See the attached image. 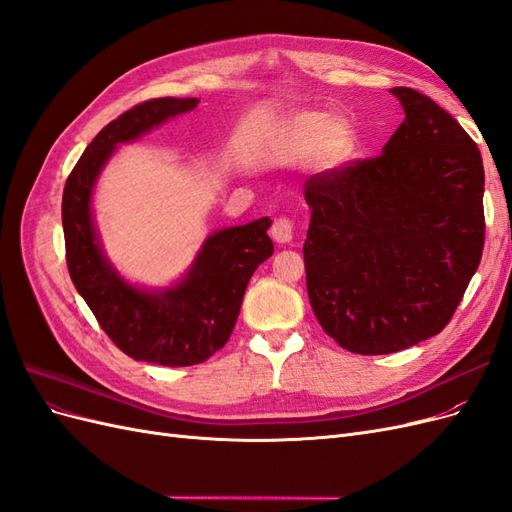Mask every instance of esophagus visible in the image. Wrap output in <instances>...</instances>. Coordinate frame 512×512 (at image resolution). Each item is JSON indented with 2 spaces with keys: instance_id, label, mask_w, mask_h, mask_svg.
<instances>
[{
  "instance_id": "1",
  "label": "esophagus",
  "mask_w": 512,
  "mask_h": 512,
  "mask_svg": "<svg viewBox=\"0 0 512 512\" xmlns=\"http://www.w3.org/2000/svg\"><path fill=\"white\" fill-rule=\"evenodd\" d=\"M292 232H294V226H292V222L288 218L275 220L273 226H271V237H273L275 243H282V245L290 243L292 241Z\"/></svg>"
}]
</instances>
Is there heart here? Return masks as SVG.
<instances>
[{"label": "heart", "mask_w": 512, "mask_h": 512, "mask_svg": "<svg viewBox=\"0 0 512 512\" xmlns=\"http://www.w3.org/2000/svg\"><path fill=\"white\" fill-rule=\"evenodd\" d=\"M286 141L294 156L316 151V166L320 170L342 168L352 160L356 149V136L348 123L320 111L294 115L288 121Z\"/></svg>", "instance_id": "b5f03b06"}]
</instances>
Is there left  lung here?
<instances>
[{
    "label": "left lung",
    "instance_id": "obj_1",
    "mask_svg": "<svg viewBox=\"0 0 512 512\" xmlns=\"http://www.w3.org/2000/svg\"><path fill=\"white\" fill-rule=\"evenodd\" d=\"M406 119L378 158L309 177L307 294L324 333L391 354L453 318L485 245L476 143L421 91L393 87Z\"/></svg>",
    "mask_w": 512,
    "mask_h": 512
}]
</instances>
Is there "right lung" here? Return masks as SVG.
I'll return each instance as SVG.
<instances>
[{
	"instance_id": "obj_1",
	"label": "right lung",
	"mask_w": 512,
	"mask_h": 512,
	"mask_svg": "<svg viewBox=\"0 0 512 512\" xmlns=\"http://www.w3.org/2000/svg\"><path fill=\"white\" fill-rule=\"evenodd\" d=\"M198 98H156L119 115L98 132L72 168L61 200L68 271L104 333L134 361L188 367L207 361L235 329L247 282L273 254L269 218L209 235L192 267L168 288H138L106 258L91 196L117 145L194 111Z\"/></svg>"
}]
</instances>
